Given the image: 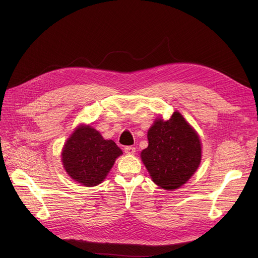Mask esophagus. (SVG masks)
I'll use <instances>...</instances> for the list:
<instances>
[{
	"label": "esophagus",
	"mask_w": 258,
	"mask_h": 258,
	"mask_svg": "<svg viewBox=\"0 0 258 258\" xmlns=\"http://www.w3.org/2000/svg\"><path fill=\"white\" fill-rule=\"evenodd\" d=\"M135 152H136V148H135L134 146H125L124 147V153L127 155H133V154H135Z\"/></svg>",
	"instance_id": "1"
}]
</instances>
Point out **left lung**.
Here are the masks:
<instances>
[{
    "mask_svg": "<svg viewBox=\"0 0 258 258\" xmlns=\"http://www.w3.org/2000/svg\"><path fill=\"white\" fill-rule=\"evenodd\" d=\"M147 139L141 159L155 184L174 190L192 177L202 159L201 140L178 111L166 121L156 119Z\"/></svg>",
    "mask_w": 258,
    "mask_h": 258,
    "instance_id": "8db88e82",
    "label": "left lung"
}]
</instances>
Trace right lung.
<instances>
[{"mask_svg":"<svg viewBox=\"0 0 258 258\" xmlns=\"http://www.w3.org/2000/svg\"><path fill=\"white\" fill-rule=\"evenodd\" d=\"M122 151L113 140H104L91 125L75 128L63 145L61 162L70 177L81 185L100 184Z\"/></svg>","mask_w":258,"mask_h":258,"instance_id":"right-lung-1","label":"right lung"}]
</instances>
